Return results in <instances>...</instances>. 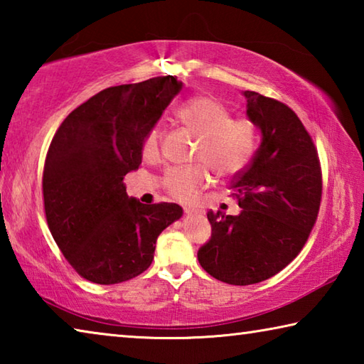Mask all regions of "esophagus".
Here are the masks:
<instances>
[{"label":"esophagus","mask_w":364,"mask_h":364,"mask_svg":"<svg viewBox=\"0 0 364 364\" xmlns=\"http://www.w3.org/2000/svg\"><path fill=\"white\" fill-rule=\"evenodd\" d=\"M184 213L186 215H199L200 212L196 210V208H191V207H184Z\"/></svg>","instance_id":"obj_1"}]
</instances>
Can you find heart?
Segmentation results:
<instances>
[{"label":"heart","instance_id":"heart-1","mask_svg":"<svg viewBox=\"0 0 364 364\" xmlns=\"http://www.w3.org/2000/svg\"><path fill=\"white\" fill-rule=\"evenodd\" d=\"M178 117L200 138L196 160L205 164L220 180L239 175L250 164L257 146L254 125L245 120H232L230 110L217 100L208 96L193 97L178 110ZM162 139V128L154 127L144 138V157H159ZM207 167L194 165L170 170L164 178V186L173 199L189 204L212 183Z\"/></svg>","mask_w":364,"mask_h":364}]
</instances>
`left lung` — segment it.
I'll list each match as a JSON object with an SVG mask.
<instances>
[{
	"instance_id": "8db88e82",
	"label": "left lung",
	"mask_w": 364,
	"mask_h": 364,
	"mask_svg": "<svg viewBox=\"0 0 364 364\" xmlns=\"http://www.w3.org/2000/svg\"><path fill=\"white\" fill-rule=\"evenodd\" d=\"M242 95L262 143L231 183L241 212H208L212 236L197 252L208 274L232 286L268 279L299 255L323 191L318 152L294 110L255 91Z\"/></svg>"
}]
</instances>
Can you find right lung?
Instances as JSON below:
<instances>
[{"instance_id": "add662e5", "label": "right lung", "mask_w": 364, "mask_h": 364, "mask_svg": "<svg viewBox=\"0 0 364 364\" xmlns=\"http://www.w3.org/2000/svg\"><path fill=\"white\" fill-rule=\"evenodd\" d=\"M181 86L171 75L110 86L72 110L54 134L43 170L45 213L82 278L109 286L141 274L159 234L181 218L178 204H141L123 184Z\"/></svg>"}]
</instances>
